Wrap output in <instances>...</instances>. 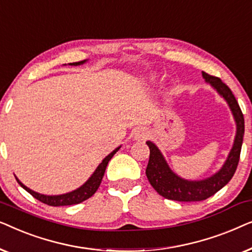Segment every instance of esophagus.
<instances>
[{"label": "esophagus", "mask_w": 252, "mask_h": 252, "mask_svg": "<svg viewBox=\"0 0 252 252\" xmlns=\"http://www.w3.org/2000/svg\"><path fill=\"white\" fill-rule=\"evenodd\" d=\"M134 139L137 141H143L148 137V130L144 128V127H137V128L134 130Z\"/></svg>", "instance_id": "34e87169"}]
</instances>
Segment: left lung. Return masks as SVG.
<instances>
[{
	"label": "left lung",
	"instance_id": "left-lung-1",
	"mask_svg": "<svg viewBox=\"0 0 252 252\" xmlns=\"http://www.w3.org/2000/svg\"><path fill=\"white\" fill-rule=\"evenodd\" d=\"M203 78L206 82L211 84L213 88L226 99L234 118L236 122V136L234 146L230 150L229 156L226 163L223 164L218 173L212 175L211 178L199 181H188L181 179L173 173L163 155L153 142L148 141L147 144L150 149L149 161L146 170V174L150 185L155 190L163 197L178 202H199L215 195L223 186H226L235 173L240 160L241 148H242L244 135V118L243 113L237 103L235 96L230 91L228 86L220 80L218 77H213L203 72Z\"/></svg>",
	"mask_w": 252,
	"mask_h": 252
}]
</instances>
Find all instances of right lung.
<instances>
[{
	"mask_svg": "<svg viewBox=\"0 0 252 252\" xmlns=\"http://www.w3.org/2000/svg\"><path fill=\"white\" fill-rule=\"evenodd\" d=\"M85 62L86 61L75 62V63H70V64L71 65H80L82 63H85ZM119 149H120V147H118L117 149L113 150L111 154L108 155V156H106L104 159L102 160V163L98 165L97 168H96L92 177L89 178L80 188L75 189V190L71 191V192H67V194L57 195V196H47V195L39 194V192L31 190V189L27 188L26 186H24L22 182L18 180V179L17 178L16 179H17V181H18V184L22 186V187L25 189L27 192H30V194L32 195L34 198H36L37 201L44 203V204L50 205V206H64V205L79 204V203L86 201V199L92 197V196L95 194L96 190H97L99 187V185H101L103 175H104L105 168H106V166H108L109 160L111 159V158L113 157V155H115Z\"/></svg>",
	"mask_w": 252,
	"mask_h": 252,
	"instance_id": "obj_1",
	"label": "right lung"
}]
</instances>
